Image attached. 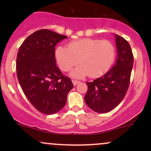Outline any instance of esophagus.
I'll use <instances>...</instances> for the list:
<instances>
[{"instance_id":"obj_1","label":"esophagus","mask_w":151,"mask_h":151,"mask_svg":"<svg viewBox=\"0 0 151 151\" xmlns=\"http://www.w3.org/2000/svg\"><path fill=\"white\" fill-rule=\"evenodd\" d=\"M72 83H73L74 86H76V85H77V84H79V81L75 80V79H72Z\"/></svg>"}]
</instances>
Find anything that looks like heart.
Masks as SVG:
<instances>
[{
    "mask_svg": "<svg viewBox=\"0 0 151 151\" xmlns=\"http://www.w3.org/2000/svg\"><path fill=\"white\" fill-rule=\"evenodd\" d=\"M55 56L64 72L70 70L79 60L81 65L72 71V77L81 78L89 74L91 77H97L106 72L112 65L116 49L109 40L85 38L70 42L67 48L58 47Z\"/></svg>",
    "mask_w": 151,
    "mask_h": 151,
    "instance_id": "b5f03b06",
    "label": "heart"
}]
</instances>
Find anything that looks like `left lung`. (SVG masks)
I'll list each match as a JSON object with an SVG mask.
<instances>
[{
  "instance_id": "obj_1",
  "label": "left lung",
  "mask_w": 151,
  "mask_h": 151,
  "mask_svg": "<svg viewBox=\"0 0 151 151\" xmlns=\"http://www.w3.org/2000/svg\"><path fill=\"white\" fill-rule=\"evenodd\" d=\"M117 60L109 72L92 82H86L84 96L86 105L93 111L107 113L117 106L129 89L133 65V55L129 43L115 35Z\"/></svg>"
}]
</instances>
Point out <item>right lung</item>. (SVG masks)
Masks as SVG:
<instances>
[{"instance_id": "1", "label": "right lung", "mask_w": 151, "mask_h": 151, "mask_svg": "<svg viewBox=\"0 0 151 151\" xmlns=\"http://www.w3.org/2000/svg\"><path fill=\"white\" fill-rule=\"evenodd\" d=\"M67 37L43 29L28 36L17 55V76L32 105L45 114H54L65 106L73 84L59 70L55 46Z\"/></svg>"}]
</instances>
